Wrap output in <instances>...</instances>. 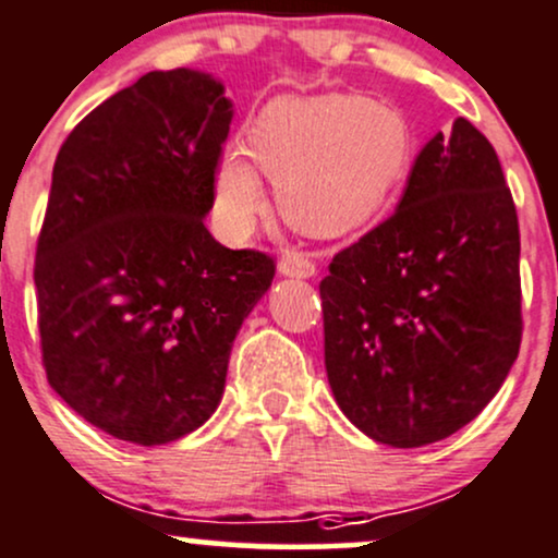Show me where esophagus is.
Masks as SVG:
<instances>
[{
  "instance_id": "obj_1",
  "label": "esophagus",
  "mask_w": 558,
  "mask_h": 558,
  "mask_svg": "<svg viewBox=\"0 0 558 558\" xmlns=\"http://www.w3.org/2000/svg\"><path fill=\"white\" fill-rule=\"evenodd\" d=\"M278 272L283 275V278L307 280V278H315L317 267L312 265L307 256H302V254H286L283 259L278 262Z\"/></svg>"
}]
</instances>
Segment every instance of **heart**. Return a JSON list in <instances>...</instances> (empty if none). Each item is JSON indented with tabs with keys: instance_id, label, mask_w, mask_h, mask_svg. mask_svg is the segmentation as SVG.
<instances>
[{
	"instance_id": "1",
	"label": "heart",
	"mask_w": 558,
	"mask_h": 558,
	"mask_svg": "<svg viewBox=\"0 0 558 558\" xmlns=\"http://www.w3.org/2000/svg\"><path fill=\"white\" fill-rule=\"evenodd\" d=\"M413 163L415 132L400 110L352 92L280 95L251 126L248 153L219 156L217 211L232 238L248 235L267 214L262 170L291 228L333 241L387 209Z\"/></svg>"
}]
</instances>
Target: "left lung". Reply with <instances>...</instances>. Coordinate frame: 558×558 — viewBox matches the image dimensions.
<instances>
[{
    "label": "left lung",
    "mask_w": 558,
    "mask_h": 558,
    "mask_svg": "<svg viewBox=\"0 0 558 558\" xmlns=\"http://www.w3.org/2000/svg\"><path fill=\"white\" fill-rule=\"evenodd\" d=\"M320 299L336 405L376 442H439L498 395L522 344L519 222L471 121L428 140L395 214L333 256Z\"/></svg>",
    "instance_id": "1"
}]
</instances>
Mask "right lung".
Returning <instances> with one entry per match:
<instances>
[{
    "label": "right lung",
    "instance_id": "right-lung-1",
    "mask_svg": "<svg viewBox=\"0 0 558 558\" xmlns=\"http://www.w3.org/2000/svg\"><path fill=\"white\" fill-rule=\"evenodd\" d=\"M230 121L211 73L150 71L54 158L34 267L47 381L124 442L167 445L211 418L232 341L272 286L267 254L204 225Z\"/></svg>",
    "mask_w": 558,
    "mask_h": 558
}]
</instances>
